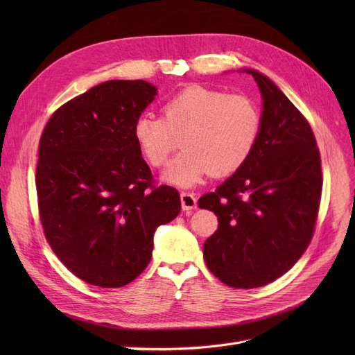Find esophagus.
<instances>
[{"mask_svg": "<svg viewBox=\"0 0 355 355\" xmlns=\"http://www.w3.org/2000/svg\"><path fill=\"white\" fill-rule=\"evenodd\" d=\"M180 202H182V209L188 213L197 209V197H196V194H192V192H182Z\"/></svg>", "mask_w": 355, "mask_h": 355, "instance_id": "obj_1", "label": "esophagus"}]
</instances>
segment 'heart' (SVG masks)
<instances>
[{"label":"heart","mask_w":355,"mask_h":355,"mask_svg":"<svg viewBox=\"0 0 355 355\" xmlns=\"http://www.w3.org/2000/svg\"><path fill=\"white\" fill-rule=\"evenodd\" d=\"M261 130L262 115L250 98L194 85L170 98L163 116H139L133 137L153 167L166 166L182 142L185 149L168 164L163 179L189 188L209 171L220 178L240 170L253 154Z\"/></svg>","instance_id":"b5f03b06"}]
</instances>
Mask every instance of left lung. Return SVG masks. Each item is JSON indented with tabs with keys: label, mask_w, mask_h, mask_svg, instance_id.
Here are the masks:
<instances>
[{
	"label": "left lung",
	"mask_w": 355,
	"mask_h": 355,
	"mask_svg": "<svg viewBox=\"0 0 355 355\" xmlns=\"http://www.w3.org/2000/svg\"><path fill=\"white\" fill-rule=\"evenodd\" d=\"M262 96V130L247 163L198 200L214 211L218 231L204 261L222 283L254 288L286 274L313 239L321 198V159L306 118L254 69Z\"/></svg>",
	"instance_id": "obj_1"
}]
</instances>
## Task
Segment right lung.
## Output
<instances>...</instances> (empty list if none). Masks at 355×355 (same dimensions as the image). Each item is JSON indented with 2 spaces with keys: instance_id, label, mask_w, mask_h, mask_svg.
<instances>
[{
  "instance_id": "add662e5",
  "label": "right lung",
  "mask_w": 355,
  "mask_h": 355,
  "mask_svg": "<svg viewBox=\"0 0 355 355\" xmlns=\"http://www.w3.org/2000/svg\"><path fill=\"white\" fill-rule=\"evenodd\" d=\"M157 96L144 80H111L62 105L40 139L35 175L46 239L83 282L123 287L144 272L154 232L180 211L155 187L133 125Z\"/></svg>"
}]
</instances>
